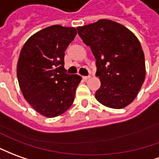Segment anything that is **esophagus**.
<instances>
[{
	"label": "esophagus",
	"mask_w": 159,
	"mask_h": 159,
	"mask_svg": "<svg viewBox=\"0 0 159 159\" xmlns=\"http://www.w3.org/2000/svg\"><path fill=\"white\" fill-rule=\"evenodd\" d=\"M83 78L84 80H88L89 79V78H90V76H83Z\"/></svg>",
	"instance_id": "1"
}]
</instances>
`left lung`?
<instances>
[{"instance_id":"1","label":"left lung","mask_w":159,"mask_h":159,"mask_svg":"<svg viewBox=\"0 0 159 159\" xmlns=\"http://www.w3.org/2000/svg\"><path fill=\"white\" fill-rule=\"evenodd\" d=\"M77 32L96 59V76L101 81L96 100L114 109L128 106L145 78V55L138 38L126 26L110 20L78 26Z\"/></svg>"}]
</instances>
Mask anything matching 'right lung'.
Here are the masks:
<instances>
[{"mask_svg": "<svg viewBox=\"0 0 159 159\" xmlns=\"http://www.w3.org/2000/svg\"><path fill=\"white\" fill-rule=\"evenodd\" d=\"M74 27L52 25L34 33L22 47L17 78L22 95L34 110L53 118L68 110L82 80L64 69V52L76 35Z\"/></svg>", "mask_w": 159, "mask_h": 159, "instance_id": "obj_1", "label": "right lung"}]
</instances>
